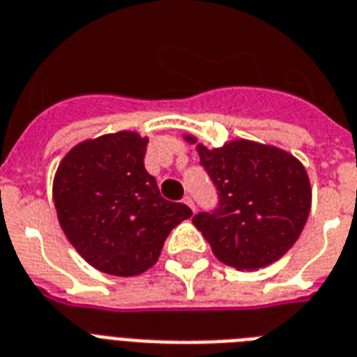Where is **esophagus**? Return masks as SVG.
<instances>
[{"mask_svg": "<svg viewBox=\"0 0 357 357\" xmlns=\"http://www.w3.org/2000/svg\"><path fill=\"white\" fill-rule=\"evenodd\" d=\"M182 203L188 204V206H190V208H192V210H195V206H193V199L190 197V195H186V197L182 199Z\"/></svg>", "mask_w": 357, "mask_h": 357, "instance_id": "34e87169", "label": "esophagus"}]
</instances>
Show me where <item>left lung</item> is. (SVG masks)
<instances>
[{"label": "left lung", "instance_id": "1", "mask_svg": "<svg viewBox=\"0 0 357 357\" xmlns=\"http://www.w3.org/2000/svg\"><path fill=\"white\" fill-rule=\"evenodd\" d=\"M184 141L195 145L220 195L212 214L193 218L212 253L236 270L279 261L300 238L311 210V182L302 162L283 149L250 139L216 149L190 134Z\"/></svg>", "mask_w": 357, "mask_h": 357}]
</instances>
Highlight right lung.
Here are the masks:
<instances>
[{"instance_id":"add662e5","label":"right lung","mask_w":357,"mask_h":357,"mask_svg":"<svg viewBox=\"0 0 357 357\" xmlns=\"http://www.w3.org/2000/svg\"><path fill=\"white\" fill-rule=\"evenodd\" d=\"M149 137L121 130L74 145L55 171L52 199L74 250L98 272L132 278L158 261L167 234L192 216L160 195L143 165Z\"/></svg>"}]
</instances>
